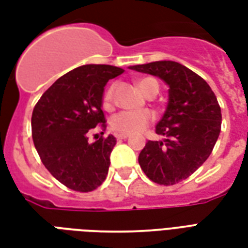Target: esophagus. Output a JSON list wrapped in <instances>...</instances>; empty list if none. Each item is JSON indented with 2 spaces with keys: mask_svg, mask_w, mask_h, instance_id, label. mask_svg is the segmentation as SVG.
<instances>
[{
  "mask_svg": "<svg viewBox=\"0 0 248 248\" xmlns=\"http://www.w3.org/2000/svg\"><path fill=\"white\" fill-rule=\"evenodd\" d=\"M117 138H118V140H127V138H129V135L127 134H117Z\"/></svg>",
  "mask_w": 248,
  "mask_h": 248,
  "instance_id": "34e87169",
  "label": "esophagus"
}]
</instances>
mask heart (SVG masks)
<instances>
[{
    "instance_id": "1",
    "label": "heart",
    "mask_w": 248,
    "mask_h": 248,
    "mask_svg": "<svg viewBox=\"0 0 248 248\" xmlns=\"http://www.w3.org/2000/svg\"><path fill=\"white\" fill-rule=\"evenodd\" d=\"M151 85L158 86L156 81L153 78H142L138 81V87L143 94H146L147 89ZM113 94L114 86L108 87L106 93L103 94V105L106 108L110 106L111 99H113ZM151 119H153V115H151L150 111H146V110H142V111H121L111 118L110 124H111L114 131L121 133V134H137V133H140L147 127V124H150Z\"/></svg>"
}]
</instances>
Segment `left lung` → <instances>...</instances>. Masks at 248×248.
<instances>
[{
	"instance_id": "1",
	"label": "left lung",
	"mask_w": 248,
	"mask_h": 248,
	"mask_svg": "<svg viewBox=\"0 0 248 248\" xmlns=\"http://www.w3.org/2000/svg\"><path fill=\"white\" fill-rule=\"evenodd\" d=\"M131 70L161 78L169 86V102L155 133L138 156L153 182L170 186L197 171L217 143L222 113L218 99L202 77L174 61L130 66Z\"/></svg>"
}]
</instances>
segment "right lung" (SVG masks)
<instances>
[{
    "label": "right lung",
    "mask_w": 248,
    "mask_h": 248,
    "mask_svg": "<svg viewBox=\"0 0 248 248\" xmlns=\"http://www.w3.org/2000/svg\"><path fill=\"white\" fill-rule=\"evenodd\" d=\"M124 71L94 63L76 67L58 78L33 110L31 135L41 161L74 191H93L106 179L117 140L108 135L89 142V133L97 124L105 127V86Z\"/></svg>",
    "instance_id": "1"
}]
</instances>
